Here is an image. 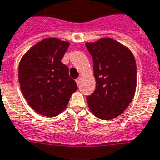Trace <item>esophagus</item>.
I'll return each mask as SVG.
<instances>
[{
	"instance_id": "obj_1",
	"label": "esophagus",
	"mask_w": 160,
	"mask_h": 160,
	"mask_svg": "<svg viewBox=\"0 0 160 160\" xmlns=\"http://www.w3.org/2000/svg\"><path fill=\"white\" fill-rule=\"evenodd\" d=\"M80 78H78V79L76 80L77 86H80Z\"/></svg>"
}]
</instances>
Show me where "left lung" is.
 Returning a JSON list of instances; mask_svg holds the SVG:
<instances>
[{"label": "left lung", "mask_w": 160, "mask_h": 160, "mask_svg": "<svg viewBox=\"0 0 160 160\" xmlns=\"http://www.w3.org/2000/svg\"><path fill=\"white\" fill-rule=\"evenodd\" d=\"M93 60L96 89L86 97L92 113L109 120L120 115L134 98L137 64L128 48L111 38L86 43Z\"/></svg>", "instance_id": "8db88e82"}]
</instances>
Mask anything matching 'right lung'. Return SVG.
<instances>
[{"label": "right lung", "mask_w": 160, "mask_h": 160, "mask_svg": "<svg viewBox=\"0 0 160 160\" xmlns=\"http://www.w3.org/2000/svg\"><path fill=\"white\" fill-rule=\"evenodd\" d=\"M69 43L44 39L22 57L18 81L23 95L35 112L47 117L58 115L66 108L77 85L61 60Z\"/></svg>", "instance_id": "right-lung-1"}]
</instances>
